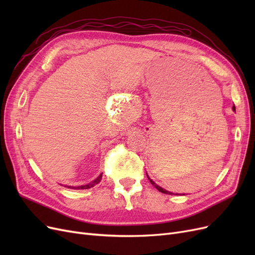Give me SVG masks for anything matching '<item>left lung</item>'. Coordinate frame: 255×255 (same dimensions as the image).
Returning a JSON list of instances; mask_svg holds the SVG:
<instances>
[{
  "mask_svg": "<svg viewBox=\"0 0 255 255\" xmlns=\"http://www.w3.org/2000/svg\"><path fill=\"white\" fill-rule=\"evenodd\" d=\"M233 110L235 111V107H233ZM146 176H148V175H146ZM148 179L150 180V182H151V184L153 185V186H154V187H155V188H156V189H157L158 191H160V192H163V194H167V195H172V194H171V192H168V191H167L166 189H164V188H161V187L157 186V185H156L155 183H154V182H153V181H152V180L150 179V177H149V176H148Z\"/></svg>",
  "mask_w": 255,
  "mask_h": 255,
  "instance_id": "obj_1",
  "label": "left lung"
}]
</instances>
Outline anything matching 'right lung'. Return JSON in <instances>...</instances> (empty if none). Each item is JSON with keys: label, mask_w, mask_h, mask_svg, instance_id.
Masks as SVG:
<instances>
[{"label": "right lung", "mask_w": 255, "mask_h": 255, "mask_svg": "<svg viewBox=\"0 0 255 255\" xmlns=\"http://www.w3.org/2000/svg\"><path fill=\"white\" fill-rule=\"evenodd\" d=\"M102 180V174H100L97 179L94 181V182H91L90 184H87V185H82V186H78V187H70L69 186V188H72V189H88V188H91V187H94L95 185H97V184H99L100 183V181Z\"/></svg>", "instance_id": "obj_1"}]
</instances>
